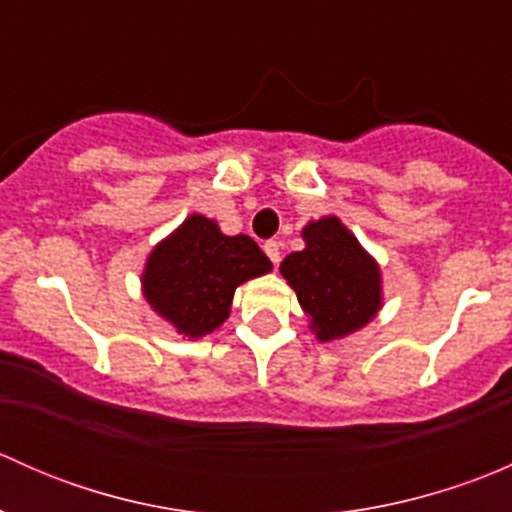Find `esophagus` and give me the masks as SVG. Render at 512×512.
Instances as JSON below:
<instances>
[{"label":"esophagus","instance_id":"34e87169","mask_svg":"<svg viewBox=\"0 0 512 512\" xmlns=\"http://www.w3.org/2000/svg\"><path fill=\"white\" fill-rule=\"evenodd\" d=\"M265 252H267V257H270V260H272V265H277V262H280V255H282L280 242H277V240H267L265 242Z\"/></svg>","mask_w":512,"mask_h":512}]
</instances>
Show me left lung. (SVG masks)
Returning a JSON list of instances; mask_svg holds the SVG:
<instances>
[{
	"label": "left lung",
	"instance_id": "obj_1",
	"mask_svg": "<svg viewBox=\"0 0 512 512\" xmlns=\"http://www.w3.org/2000/svg\"><path fill=\"white\" fill-rule=\"evenodd\" d=\"M302 237L307 247L282 260V277L312 317L319 342L347 337L379 312V267L337 218L309 223Z\"/></svg>",
	"mask_w": 512,
	"mask_h": 512
}]
</instances>
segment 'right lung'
Returning a JSON list of instances; mask_svg holds the SVG:
<instances>
[{
    "mask_svg": "<svg viewBox=\"0 0 512 512\" xmlns=\"http://www.w3.org/2000/svg\"><path fill=\"white\" fill-rule=\"evenodd\" d=\"M270 270L272 262L252 237H227L213 220L190 215L151 252L143 292L180 334L203 337L227 319L237 285Z\"/></svg>",
    "mask_w": 512,
    "mask_h": 512,
    "instance_id": "add662e5",
    "label": "right lung"
}]
</instances>
